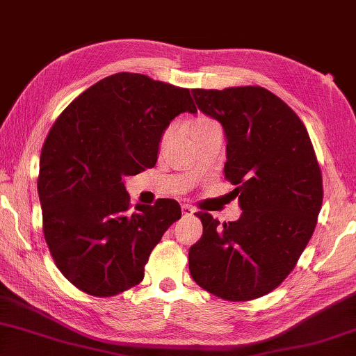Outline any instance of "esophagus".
<instances>
[{"instance_id":"obj_1","label":"esophagus","mask_w":356,"mask_h":356,"mask_svg":"<svg viewBox=\"0 0 356 356\" xmlns=\"http://www.w3.org/2000/svg\"><path fill=\"white\" fill-rule=\"evenodd\" d=\"M195 211H196V210L193 209L191 205H188V204H184V205H182V213H184V216H191L193 213H195Z\"/></svg>"}]
</instances>
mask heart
Listing matches in <instances>:
<instances>
[{
  "mask_svg": "<svg viewBox=\"0 0 356 356\" xmlns=\"http://www.w3.org/2000/svg\"><path fill=\"white\" fill-rule=\"evenodd\" d=\"M213 129H221V127H219V124H218L215 120L207 118V116H199V118H196L195 121L191 122L190 135H191V137H195V135L204 134L207 131H213ZM172 132H174L172 127H168L166 131L163 132V135H161V140H160V146L161 147H163L168 143V141L171 140Z\"/></svg>",
  "mask_w": 356,
  "mask_h": 356,
  "instance_id": "heart-1",
  "label": "heart"
}]
</instances>
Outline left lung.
<instances>
[{"label":"left lung","mask_w":356,"mask_h":356,"mask_svg":"<svg viewBox=\"0 0 356 356\" xmlns=\"http://www.w3.org/2000/svg\"><path fill=\"white\" fill-rule=\"evenodd\" d=\"M197 108L221 122L225 179L240 219L204 225L188 252L200 288L232 302L268 294L286 279L312 238L322 207V174L312 140L293 108L263 87L191 90Z\"/></svg>","instance_id":"obj_1"}]
</instances>
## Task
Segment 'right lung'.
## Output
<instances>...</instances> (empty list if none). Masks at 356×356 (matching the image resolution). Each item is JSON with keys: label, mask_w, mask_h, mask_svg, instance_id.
<instances>
[{"label": "right lung", "mask_w": 356, "mask_h": 356, "mask_svg": "<svg viewBox=\"0 0 356 356\" xmlns=\"http://www.w3.org/2000/svg\"><path fill=\"white\" fill-rule=\"evenodd\" d=\"M197 108L188 88L116 73L81 93L51 127L40 154L43 234L76 288L111 297L143 280L152 249L182 216L174 199L135 205L124 177L157 161L165 129Z\"/></svg>", "instance_id": "right-lung-1"}]
</instances>
